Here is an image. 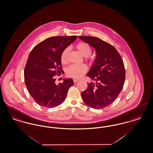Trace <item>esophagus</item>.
I'll return each mask as SVG.
<instances>
[{
    "mask_svg": "<svg viewBox=\"0 0 153 153\" xmlns=\"http://www.w3.org/2000/svg\"><path fill=\"white\" fill-rule=\"evenodd\" d=\"M79 80H78V79H73V82H74V83H76V82H77V81H79Z\"/></svg>",
    "mask_w": 153,
    "mask_h": 153,
    "instance_id": "esophagus-1",
    "label": "esophagus"
}]
</instances>
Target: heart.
Returning a JSON list of instances; mask_svg holds the SVG:
<instances>
[{"instance_id": "b5f03b06", "label": "heart", "mask_w": 153, "mask_h": 153, "mask_svg": "<svg viewBox=\"0 0 153 153\" xmlns=\"http://www.w3.org/2000/svg\"><path fill=\"white\" fill-rule=\"evenodd\" d=\"M75 48L82 56L86 57L87 61L90 62H94L95 58L90 56L92 53V48L89 44L85 42H80L75 45ZM68 53L69 49L68 48L65 49L61 53L60 60L62 64H65L67 63ZM87 70V66L84 64L79 66H69L66 69V74L69 77L79 79L86 73Z\"/></svg>"}]
</instances>
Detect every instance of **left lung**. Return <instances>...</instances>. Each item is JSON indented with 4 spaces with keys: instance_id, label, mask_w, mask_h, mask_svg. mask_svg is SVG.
<instances>
[{
    "instance_id": "obj_1",
    "label": "left lung",
    "mask_w": 153,
    "mask_h": 153,
    "mask_svg": "<svg viewBox=\"0 0 153 153\" xmlns=\"http://www.w3.org/2000/svg\"><path fill=\"white\" fill-rule=\"evenodd\" d=\"M81 40L94 47L97 58L87 74L96 83H87L81 93L85 104L94 109H102L114 102L123 87L126 72L119 52L111 44L97 37L79 36Z\"/></svg>"
}]
</instances>
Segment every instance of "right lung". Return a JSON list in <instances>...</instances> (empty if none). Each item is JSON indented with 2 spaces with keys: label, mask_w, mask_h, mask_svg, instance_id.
Wrapping results in <instances>:
<instances>
[{
  "label": "right lung",
  "mask_w": 153,
  "mask_h": 153,
  "mask_svg": "<svg viewBox=\"0 0 153 153\" xmlns=\"http://www.w3.org/2000/svg\"><path fill=\"white\" fill-rule=\"evenodd\" d=\"M77 38L56 36L37 44L30 52L24 69L25 82L30 95L44 107L54 108L65 101L69 88L74 84L72 79L56 84L55 76L62 72L61 54Z\"/></svg>",
  "instance_id": "obj_1"
}]
</instances>
